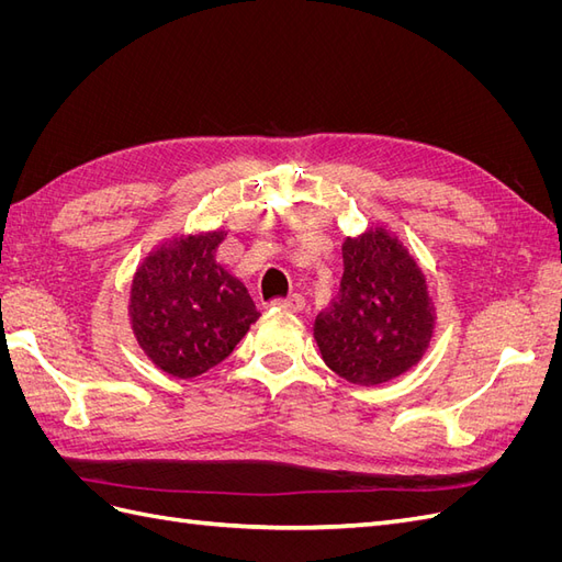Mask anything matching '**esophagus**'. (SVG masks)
<instances>
[{"mask_svg": "<svg viewBox=\"0 0 562 562\" xmlns=\"http://www.w3.org/2000/svg\"><path fill=\"white\" fill-rule=\"evenodd\" d=\"M271 307L283 310V312H291V314H297V312L304 310V297L297 295V293H295V295H288V297H279V300L271 302Z\"/></svg>", "mask_w": 562, "mask_h": 562, "instance_id": "obj_1", "label": "esophagus"}]
</instances>
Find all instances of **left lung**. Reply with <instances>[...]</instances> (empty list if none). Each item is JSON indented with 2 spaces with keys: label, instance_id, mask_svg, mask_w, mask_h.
<instances>
[{
  "label": "left lung",
  "instance_id": "obj_1",
  "mask_svg": "<svg viewBox=\"0 0 562 562\" xmlns=\"http://www.w3.org/2000/svg\"><path fill=\"white\" fill-rule=\"evenodd\" d=\"M339 291L314 321L323 361L351 384L380 386L427 353L436 330L429 283L415 255L384 225L342 244Z\"/></svg>",
  "mask_w": 562,
  "mask_h": 562
}]
</instances>
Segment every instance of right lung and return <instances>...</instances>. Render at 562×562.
<instances>
[{
	"label": "right lung",
	"mask_w": 562,
	"mask_h": 562,
	"mask_svg": "<svg viewBox=\"0 0 562 562\" xmlns=\"http://www.w3.org/2000/svg\"><path fill=\"white\" fill-rule=\"evenodd\" d=\"M225 236V227L173 236L151 248L135 269L131 330L166 375H203L225 361L260 318L241 279L215 260Z\"/></svg>",
	"instance_id": "obj_1"
}]
</instances>
